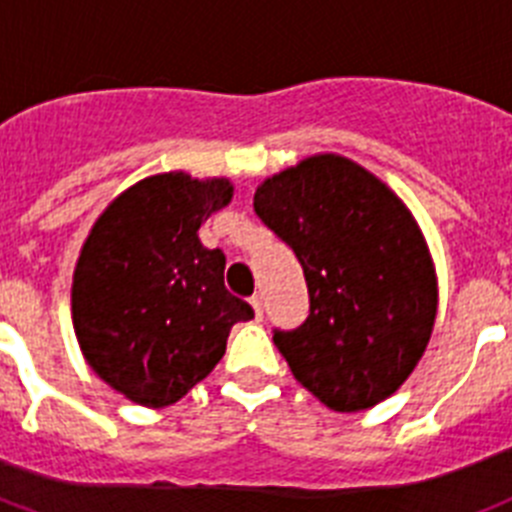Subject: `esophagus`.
<instances>
[{"instance_id":"obj_1","label":"esophagus","mask_w":512,"mask_h":512,"mask_svg":"<svg viewBox=\"0 0 512 512\" xmlns=\"http://www.w3.org/2000/svg\"><path fill=\"white\" fill-rule=\"evenodd\" d=\"M249 304H252V309H255V317L260 320V317H263V296L252 294L249 296Z\"/></svg>"}]
</instances>
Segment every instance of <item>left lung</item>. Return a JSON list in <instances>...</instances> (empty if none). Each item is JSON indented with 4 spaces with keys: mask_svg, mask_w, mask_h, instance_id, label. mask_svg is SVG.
I'll list each match as a JSON object with an SVG mask.
<instances>
[{
    "mask_svg": "<svg viewBox=\"0 0 512 512\" xmlns=\"http://www.w3.org/2000/svg\"><path fill=\"white\" fill-rule=\"evenodd\" d=\"M255 213L307 278V320L273 330L296 380L343 414L385 401L419 364L437 315L435 265L411 210L359 163L320 153L268 176Z\"/></svg>",
    "mask_w": 512,
    "mask_h": 512,
    "instance_id": "1",
    "label": "left lung"
}]
</instances>
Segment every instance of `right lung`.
I'll return each instance as SVG.
<instances>
[{"mask_svg":"<svg viewBox=\"0 0 512 512\" xmlns=\"http://www.w3.org/2000/svg\"><path fill=\"white\" fill-rule=\"evenodd\" d=\"M234 195L229 179L148 176L103 210L77 257L72 325L85 362L132 403L161 409L213 372L255 312L223 286L226 257L197 229Z\"/></svg>","mask_w":512,"mask_h":512,"instance_id":"add662e5","label":"right lung"}]
</instances>
